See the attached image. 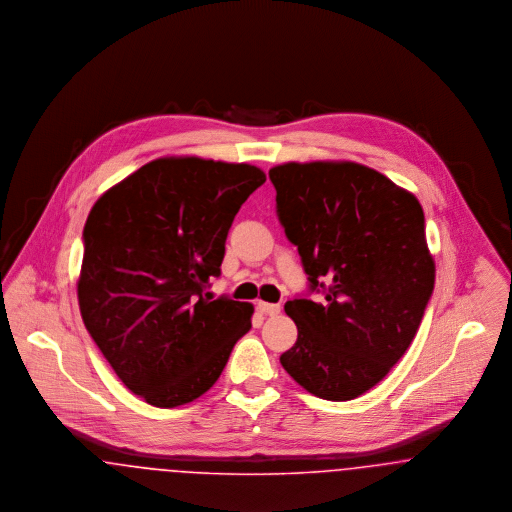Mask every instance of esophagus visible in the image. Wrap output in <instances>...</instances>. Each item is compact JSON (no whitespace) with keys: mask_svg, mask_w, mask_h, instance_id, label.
I'll return each mask as SVG.
<instances>
[{"mask_svg":"<svg viewBox=\"0 0 512 512\" xmlns=\"http://www.w3.org/2000/svg\"><path fill=\"white\" fill-rule=\"evenodd\" d=\"M258 308H260L264 314H268V316H275V314L281 312V306H279V304H269V302H260Z\"/></svg>","mask_w":512,"mask_h":512,"instance_id":"34e87169","label":"esophagus"}]
</instances>
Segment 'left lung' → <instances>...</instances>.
<instances>
[{
  "mask_svg": "<svg viewBox=\"0 0 512 512\" xmlns=\"http://www.w3.org/2000/svg\"><path fill=\"white\" fill-rule=\"evenodd\" d=\"M269 181L308 275L306 295L285 304L298 337L281 366L320 399H356L401 360L430 302L424 210L360 163H285ZM312 292L323 298L310 301Z\"/></svg>",
  "mask_w": 512,
  "mask_h": 512,
  "instance_id": "left-lung-1",
  "label": "left lung"
}]
</instances>
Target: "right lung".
Returning a JSON list of instances; mask_svg holds the SVG:
<instances>
[{
	"label": "right lung",
	"instance_id": "right-lung-1",
	"mask_svg": "<svg viewBox=\"0 0 512 512\" xmlns=\"http://www.w3.org/2000/svg\"><path fill=\"white\" fill-rule=\"evenodd\" d=\"M266 183L246 163L162 158L109 189L82 231L79 306L113 372L146 403L204 395L250 329L252 304L212 298L225 239Z\"/></svg>",
	"mask_w": 512,
	"mask_h": 512
}]
</instances>
